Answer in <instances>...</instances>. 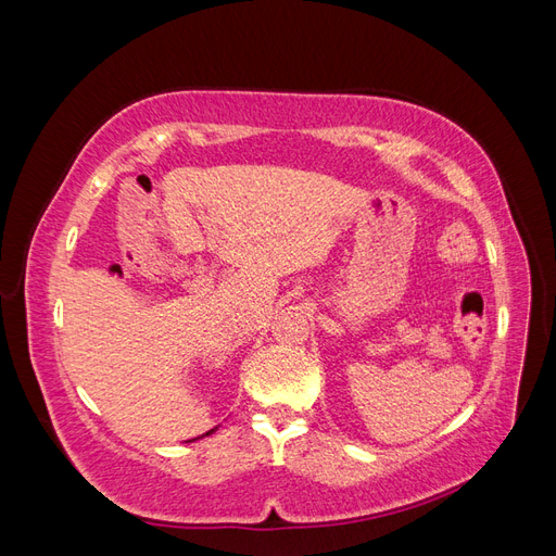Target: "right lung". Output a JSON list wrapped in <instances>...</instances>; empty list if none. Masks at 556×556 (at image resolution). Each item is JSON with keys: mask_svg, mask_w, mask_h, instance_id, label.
<instances>
[{"mask_svg": "<svg viewBox=\"0 0 556 556\" xmlns=\"http://www.w3.org/2000/svg\"><path fill=\"white\" fill-rule=\"evenodd\" d=\"M215 429H217V427H215ZM215 429H211V431H206V433H204V435H211V433H213V431H215ZM204 435H201V439H204ZM194 441H197V439H194Z\"/></svg>", "mask_w": 556, "mask_h": 556, "instance_id": "1", "label": "right lung"}]
</instances>
